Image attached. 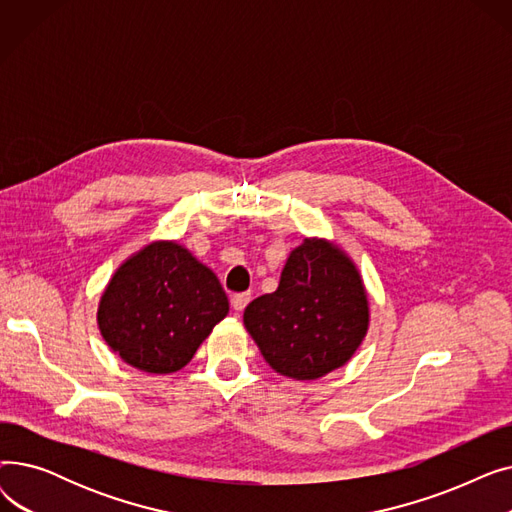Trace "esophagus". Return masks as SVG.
Masks as SVG:
<instances>
[{
  "instance_id": "1",
  "label": "esophagus",
  "mask_w": 512,
  "mask_h": 512,
  "mask_svg": "<svg viewBox=\"0 0 512 512\" xmlns=\"http://www.w3.org/2000/svg\"><path fill=\"white\" fill-rule=\"evenodd\" d=\"M249 301H251V292H238V294H234L230 303H232V309L240 313L242 309L249 305Z\"/></svg>"
}]
</instances>
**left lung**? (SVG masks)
I'll list each match as a JSON object with an SVG mask.
<instances>
[{
    "label": "left lung",
    "mask_w": 512,
    "mask_h": 512,
    "mask_svg": "<svg viewBox=\"0 0 512 512\" xmlns=\"http://www.w3.org/2000/svg\"><path fill=\"white\" fill-rule=\"evenodd\" d=\"M242 319L272 369L317 380L355 355L369 307L353 261L326 240L305 238L290 253L278 290L249 303Z\"/></svg>",
    "instance_id": "obj_1"
}]
</instances>
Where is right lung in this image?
<instances>
[{
    "label": "right lung",
    "mask_w": 512,
    "mask_h": 512,
    "mask_svg": "<svg viewBox=\"0 0 512 512\" xmlns=\"http://www.w3.org/2000/svg\"><path fill=\"white\" fill-rule=\"evenodd\" d=\"M226 315L228 297L209 267L161 240L118 267L97 321L122 361L147 373H174Z\"/></svg>",
    "instance_id": "1"
}]
</instances>
